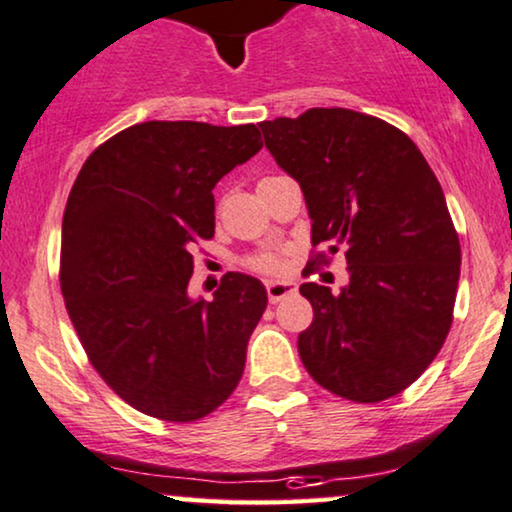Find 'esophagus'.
<instances>
[{"label": "esophagus", "instance_id": "1", "mask_svg": "<svg viewBox=\"0 0 512 512\" xmlns=\"http://www.w3.org/2000/svg\"><path fill=\"white\" fill-rule=\"evenodd\" d=\"M297 292V285L292 281H269L267 283V295L271 304L283 302L285 297H292Z\"/></svg>", "mask_w": 512, "mask_h": 512}]
</instances>
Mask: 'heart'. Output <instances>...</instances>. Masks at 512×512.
<instances>
[{"label": "heart", "mask_w": 512, "mask_h": 512, "mask_svg": "<svg viewBox=\"0 0 512 512\" xmlns=\"http://www.w3.org/2000/svg\"><path fill=\"white\" fill-rule=\"evenodd\" d=\"M250 264H252V269L262 271V274H278V271H283L281 257L274 255V252H264V255H257Z\"/></svg>", "instance_id": "b5f03b06"}]
</instances>
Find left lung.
I'll return each instance as SVG.
<instances>
[{"instance_id":"obj_1","label":"left lung","mask_w":512,"mask_h":512,"mask_svg":"<svg viewBox=\"0 0 512 512\" xmlns=\"http://www.w3.org/2000/svg\"><path fill=\"white\" fill-rule=\"evenodd\" d=\"M260 128L302 187L311 243L346 250L342 290L299 288L313 306L299 358L353 403L393 398L433 363L452 325L461 245L438 177L403 131L353 109L313 107Z\"/></svg>"}]
</instances>
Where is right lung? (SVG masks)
Segmentation results:
<instances>
[{
  "instance_id": "right-lung-1",
  "label": "right lung",
  "mask_w": 512,
  "mask_h": 512,
  "mask_svg": "<svg viewBox=\"0 0 512 512\" xmlns=\"http://www.w3.org/2000/svg\"><path fill=\"white\" fill-rule=\"evenodd\" d=\"M262 149L257 126L145 121L88 156L63 217L60 288L107 386L163 421H196L234 393L267 309L257 278L229 271L189 297L192 245L215 234L213 189Z\"/></svg>"
}]
</instances>
